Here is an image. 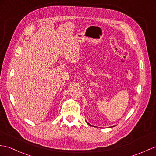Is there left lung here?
I'll return each mask as SVG.
<instances>
[{
    "instance_id": "left-lung-1",
    "label": "left lung",
    "mask_w": 156,
    "mask_h": 156,
    "mask_svg": "<svg viewBox=\"0 0 156 156\" xmlns=\"http://www.w3.org/2000/svg\"><path fill=\"white\" fill-rule=\"evenodd\" d=\"M89 124V125H90V124ZM90 126H92V125H90Z\"/></svg>"
}]
</instances>
